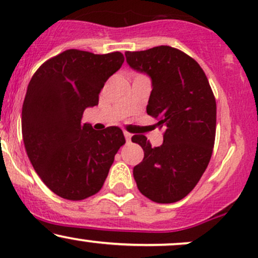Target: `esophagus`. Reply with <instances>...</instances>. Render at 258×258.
<instances>
[{
    "mask_svg": "<svg viewBox=\"0 0 258 258\" xmlns=\"http://www.w3.org/2000/svg\"><path fill=\"white\" fill-rule=\"evenodd\" d=\"M123 136H125V138H126V141L127 142H130V141H131V138H132V135H131V133H128V132H123Z\"/></svg>",
    "mask_w": 258,
    "mask_h": 258,
    "instance_id": "34e87169",
    "label": "esophagus"
}]
</instances>
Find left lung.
<instances>
[{"mask_svg":"<svg viewBox=\"0 0 258 258\" xmlns=\"http://www.w3.org/2000/svg\"><path fill=\"white\" fill-rule=\"evenodd\" d=\"M132 69L152 79L147 112L165 127L164 143L152 147L135 135L144 158L133 167L142 194L154 203L171 204L186 197L205 172L216 136V99L201 67L170 46L126 52Z\"/></svg>","mask_w":258,"mask_h":258,"instance_id":"8db88e82","label":"left lung"}]
</instances>
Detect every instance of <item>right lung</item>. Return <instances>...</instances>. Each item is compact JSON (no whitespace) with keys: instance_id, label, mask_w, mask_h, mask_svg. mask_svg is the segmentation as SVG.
<instances>
[{"instance_id":"right-lung-1","label":"right lung","mask_w":258,"mask_h":258,"mask_svg":"<svg viewBox=\"0 0 258 258\" xmlns=\"http://www.w3.org/2000/svg\"><path fill=\"white\" fill-rule=\"evenodd\" d=\"M122 53L68 49L41 65L23 103V141L32 167L58 197L78 201L102 189L115 154L125 144L121 128L82 123L98 105L104 84L122 65Z\"/></svg>"}]
</instances>
